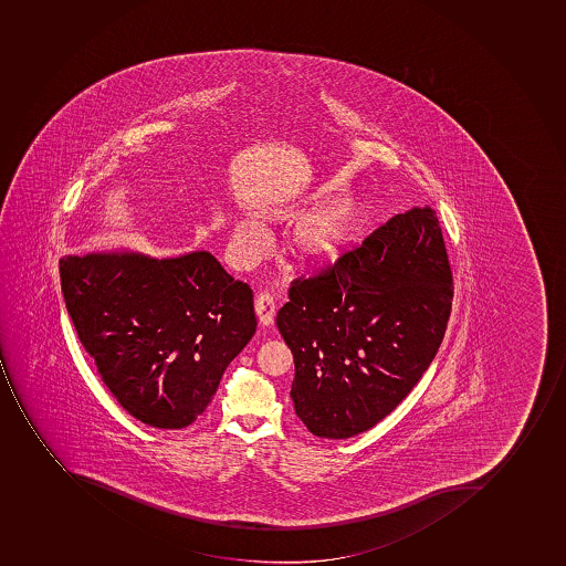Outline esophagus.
<instances>
[{"label": "esophagus", "mask_w": 566, "mask_h": 566, "mask_svg": "<svg viewBox=\"0 0 566 566\" xmlns=\"http://www.w3.org/2000/svg\"><path fill=\"white\" fill-rule=\"evenodd\" d=\"M254 308H256L260 323H262L263 326H271L272 321H274V312H276L274 297H272L269 292H260L256 297V303H254Z\"/></svg>", "instance_id": "esophagus-1"}]
</instances>
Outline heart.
Here are the masks:
<instances>
[{
    "label": "heart",
    "mask_w": 566,
    "mask_h": 566,
    "mask_svg": "<svg viewBox=\"0 0 566 566\" xmlns=\"http://www.w3.org/2000/svg\"><path fill=\"white\" fill-rule=\"evenodd\" d=\"M349 213L343 205L328 202L290 234L289 251L303 266H321L332 262L346 248L349 238ZM265 233L252 220L238 222L233 234V254L240 263H249L262 251Z\"/></svg>",
    "instance_id": "b5f03b06"
}]
</instances>
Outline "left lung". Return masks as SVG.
<instances>
[{"label":"left lung","instance_id":"8db88e82","mask_svg":"<svg viewBox=\"0 0 566 566\" xmlns=\"http://www.w3.org/2000/svg\"><path fill=\"white\" fill-rule=\"evenodd\" d=\"M451 301L432 208L396 214L333 265L295 277L276 324L294 355L290 396L304 427L347 439L380 423L432 364Z\"/></svg>","mask_w":566,"mask_h":566}]
</instances>
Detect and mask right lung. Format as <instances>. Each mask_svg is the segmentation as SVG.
<instances>
[{
	"label": "right lung",
	"mask_w": 566,
	"mask_h": 566,
	"mask_svg": "<svg viewBox=\"0 0 566 566\" xmlns=\"http://www.w3.org/2000/svg\"><path fill=\"white\" fill-rule=\"evenodd\" d=\"M59 272L67 314L102 381L148 427H190L256 332L251 286L206 251L168 260L64 256Z\"/></svg>",
	"instance_id": "right-lung-1"
}]
</instances>
